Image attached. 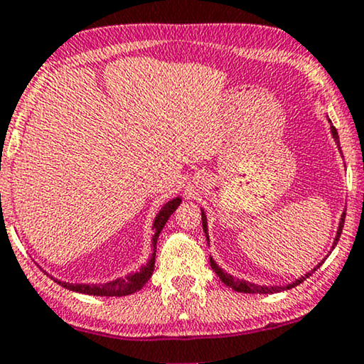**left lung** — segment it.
<instances>
[{
	"label": "left lung",
	"instance_id": "1",
	"mask_svg": "<svg viewBox=\"0 0 364 364\" xmlns=\"http://www.w3.org/2000/svg\"><path fill=\"white\" fill-rule=\"evenodd\" d=\"M328 118V116H326ZM328 123H329V132H331V136H333V139H334V143H336V146H338V149H340V153H341V146H340V136H338V132H336V128H334L333 126V123H331V119L328 118ZM343 154V153H341ZM201 210V221H203V230H205V235H206V241H208V246H210V235H208V220H206V213H205V210H203V208H200ZM345 216H346V211H343V215H341V218H340V225H338V230H336V236H334V241H333V246H331V251L334 250V246L338 245V241H340V236H341V231H343V225H345ZM331 251H329V253H331ZM328 253V255H329ZM326 259V258H324ZM324 259L321 261V263H318L316 266H314V268L309 271V273H306L304 276H301V278H298L296 281H293V283H289V284H284V287H264V284H255V283H251V281H245V279H240V278H236V276H232V274H230V273H226L225 269L221 268V266H218V263L215 259H213V256H210V263H211V268H213V271H215V273L220 276V279L223 281V283L226 284L228 288H231V289H235V291H240V293H256V294H273V293H279V291H284V289H291V288H294V287H298L299 283H303L304 279L306 278H309V276H311L314 271H316L319 266H321L323 263H324Z\"/></svg>",
	"mask_w": 364,
	"mask_h": 364
}]
</instances>
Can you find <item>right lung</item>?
Masks as SVG:
<instances>
[{"label": "right lung", "mask_w": 364, "mask_h": 364, "mask_svg": "<svg viewBox=\"0 0 364 364\" xmlns=\"http://www.w3.org/2000/svg\"><path fill=\"white\" fill-rule=\"evenodd\" d=\"M181 196H176L173 198V200H169L168 203H164L161 206V210L158 211L156 218H154L153 221V238H151V246H153V251H151V256H149L148 263L141 266L138 271H133V273L123 276V278H116L113 281H108V283H66V281H61V279H55L58 284H61L63 288L66 289H71V291H76V293H83V294H91V296H128V294H133L141 289L144 284L148 283V279L151 278L153 274V269H154V258H156V243H158V236L161 230L166 225V221L169 220V216L173 215L174 211H176V208L181 205ZM46 273V271H45Z\"/></svg>", "instance_id": "add662e5"}]
</instances>
